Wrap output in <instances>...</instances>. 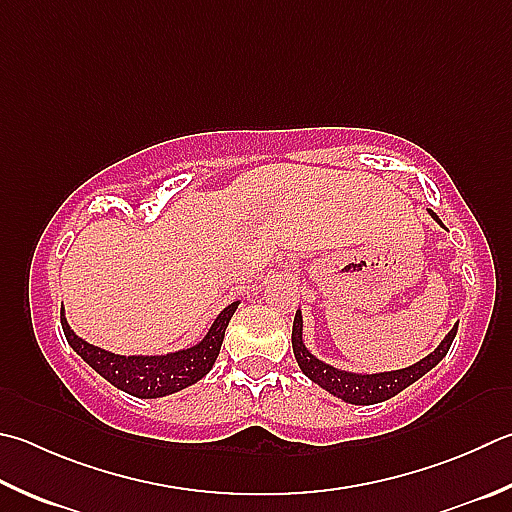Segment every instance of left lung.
Here are the masks:
<instances>
[{
  "mask_svg": "<svg viewBox=\"0 0 512 512\" xmlns=\"http://www.w3.org/2000/svg\"><path fill=\"white\" fill-rule=\"evenodd\" d=\"M430 215L441 224V219L436 217L432 210H430ZM454 336H457V327H454L448 336H445V340L430 353V356H425L421 362H416V365H412V367L398 369V371H385V374H369V376L340 371L336 367L327 365V362H322L315 356H311L302 342L300 311L295 313L291 340H293V353H295L297 365H300V369L313 380V383H318L320 387L327 389L329 394L342 398L345 403L374 405L380 401H387V398L396 396L398 392H403V389L410 387L414 380L425 376L434 365H439L445 353L450 351Z\"/></svg>",
  "mask_w": 512,
  "mask_h": 512,
  "instance_id": "1",
  "label": "left lung"
}]
</instances>
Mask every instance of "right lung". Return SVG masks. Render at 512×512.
Masks as SVG:
<instances>
[{
  "label": "right lung",
  "instance_id": "add662e5",
  "mask_svg": "<svg viewBox=\"0 0 512 512\" xmlns=\"http://www.w3.org/2000/svg\"><path fill=\"white\" fill-rule=\"evenodd\" d=\"M235 309L237 302L226 306L199 345L167 353V356H116V353L98 349L78 338L64 320V311H60V320L73 351L89 362L102 378H107L111 385L136 398H161L190 387L208 374L219 356L226 327Z\"/></svg>",
  "mask_w": 512,
  "mask_h": 512
}]
</instances>
